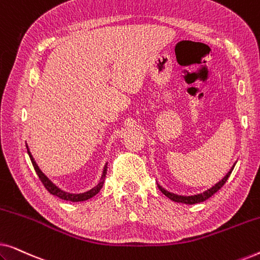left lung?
I'll return each mask as SVG.
<instances>
[{"instance_id":"obj_1","label":"left lung","mask_w":260,"mask_h":260,"mask_svg":"<svg viewBox=\"0 0 260 260\" xmlns=\"http://www.w3.org/2000/svg\"><path fill=\"white\" fill-rule=\"evenodd\" d=\"M234 167H232V169L230 170L229 173H227V175L223 177V179L221 181H219L218 183L215 184V186H213L212 188H209L208 190L204 191V193L201 194H198V195H191V197H182V195H177V194H174V193H170V191H167L165 188H162L159 184H157L158 189L162 191L163 194L166 195L167 198H169L170 200L175 201V202H181V204H186V205H194V204H199V202H204L207 200V199H209L212 197L213 194H215L216 191H218L220 188H221L223 184L226 183V181L229 180V177L231 175V173H232Z\"/></svg>"}]
</instances>
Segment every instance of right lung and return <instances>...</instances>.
Returning <instances> with one entry per match:
<instances>
[{
	"mask_svg": "<svg viewBox=\"0 0 260 260\" xmlns=\"http://www.w3.org/2000/svg\"><path fill=\"white\" fill-rule=\"evenodd\" d=\"M27 151H28V155H29L30 157V161L31 163H33V167L35 169V172H37L39 179H40V181L42 182V184H44L46 189H47L49 193H51L52 195H55V197H58L60 199H62V200H66V201H72V202H79V201H85V200H88V199L94 197L95 194L98 193L99 190L102 189L103 187V183H104V179H105V175H106V170H108V167H104V172H103V175H102V181L99 182L97 186H95L94 188H92L91 190L88 191H85V193H81V194H71V193H67V191H63L60 189V188H58L55 186L54 183L52 182L51 180H48V177L45 175L44 173L41 172L40 168H39L37 162L34 161L33 156H31L29 149H28L27 147Z\"/></svg>",
	"mask_w": 260,
	"mask_h": 260,
	"instance_id": "add662e5",
	"label": "right lung"
}]
</instances>
